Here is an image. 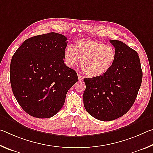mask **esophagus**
I'll use <instances>...</instances> for the list:
<instances>
[{"label":"esophagus","mask_w":153,"mask_h":153,"mask_svg":"<svg viewBox=\"0 0 153 153\" xmlns=\"http://www.w3.org/2000/svg\"><path fill=\"white\" fill-rule=\"evenodd\" d=\"M78 79L79 80V81H82V80L84 79V77L82 76V75L78 74Z\"/></svg>","instance_id":"34e87169"}]
</instances>
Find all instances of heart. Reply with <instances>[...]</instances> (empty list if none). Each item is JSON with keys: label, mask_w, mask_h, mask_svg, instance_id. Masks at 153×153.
Segmentation results:
<instances>
[{"label": "heart", "mask_w": 153, "mask_h": 153, "mask_svg": "<svg viewBox=\"0 0 153 153\" xmlns=\"http://www.w3.org/2000/svg\"><path fill=\"white\" fill-rule=\"evenodd\" d=\"M115 56V50L111 45L88 38L77 40L74 48L68 45L64 51V60L67 66H74L82 59L83 71L92 77L106 73L112 66Z\"/></svg>", "instance_id": "heart-1"}]
</instances>
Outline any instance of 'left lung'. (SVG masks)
Here are the masks:
<instances>
[{
    "label": "left lung",
    "mask_w": 153,
    "mask_h": 153,
    "mask_svg": "<svg viewBox=\"0 0 153 153\" xmlns=\"http://www.w3.org/2000/svg\"><path fill=\"white\" fill-rule=\"evenodd\" d=\"M116 56L111 68L102 76L84 78V107L100 121L121 117L132 107L142 79L140 61L136 51L120 40H110Z\"/></svg>",
    "instance_id": "8db88e82"
}]
</instances>
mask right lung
I'll return each instance as SVG.
<instances>
[{"mask_svg": "<svg viewBox=\"0 0 153 153\" xmlns=\"http://www.w3.org/2000/svg\"><path fill=\"white\" fill-rule=\"evenodd\" d=\"M65 36L55 32L25 40L13 56L10 79L13 93L32 117L49 118L63 107L67 92L78 81L64 63Z\"/></svg>", "mask_w": 153, "mask_h": 153, "instance_id": "1", "label": "right lung"}]
</instances>
